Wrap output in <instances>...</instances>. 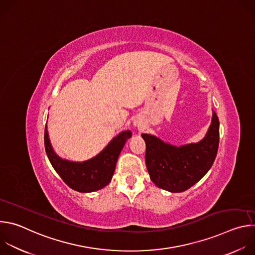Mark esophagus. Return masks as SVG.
Masks as SVG:
<instances>
[{
    "label": "esophagus",
    "instance_id": "1",
    "mask_svg": "<svg viewBox=\"0 0 255 255\" xmlns=\"http://www.w3.org/2000/svg\"><path fill=\"white\" fill-rule=\"evenodd\" d=\"M133 125L136 128H138L139 130H143L145 128V122H144L143 118H141V117H136L133 121Z\"/></svg>",
    "mask_w": 255,
    "mask_h": 255
}]
</instances>
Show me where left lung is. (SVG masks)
Returning <instances> with one entry per match:
<instances>
[{
    "label": "left lung",
    "mask_w": 255,
    "mask_h": 255,
    "mask_svg": "<svg viewBox=\"0 0 255 255\" xmlns=\"http://www.w3.org/2000/svg\"><path fill=\"white\" fill-rule=\"evenodd\" d=\"M146 143L145 161L150 179L160 189L181 193L209 171L219 146V119L213 111L205 137L196 143L175 146L151 134H141Z\"/></svg>",
    "instance_id": "obj_1"
}]
</instances>
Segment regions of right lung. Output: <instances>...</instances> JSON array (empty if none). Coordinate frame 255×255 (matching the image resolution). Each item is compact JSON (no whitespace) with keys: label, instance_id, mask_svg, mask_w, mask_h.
Returning a JSON list of instances; mask_svg holds the SVG:
<instances>
[{"label":"right lung","instance_id":"obj_1","mask_svg":"<svg viewBox=\"0 0 255 255\" xmlns=\"http://www.w3.org/2000/svg\"><path fill=\"white\" fill-rule=\"evenodd\" d=\"M131 136L130 130L119 133L96 156L80 162L61 158L55 153L48 136L47 125L45 126L44 145L51 165L64 183L77 192L92 193L110 183L120 152Z\"/></svg>","mask_w":255,"mask_h":255}]
</instances>
